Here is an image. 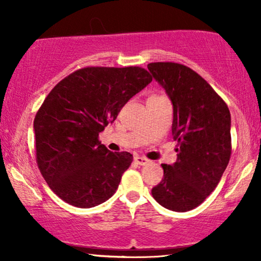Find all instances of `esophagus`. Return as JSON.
Instances as JSON below:
<instances>
[{"label": "esophagus", "mask_w": 261, "mask_h": 261, "mask_svg": "<svg viewBox=\"0 0 261 261\" xmlns=\"http://www.w3.org/2000/svg\"><path fill=\"white\" fill-rule=\"evenodd\" d=\"M134 161L136 162L137 164H140V166H146V164L149 163V160H147L146 157H140V155H136V157L134 158Z\"/></svg>", "instance_id": "1"}]
</instances>
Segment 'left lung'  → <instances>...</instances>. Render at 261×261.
I'll return each mask as SVG.
<instances>
[{"label": "left lung", "instance_id": "1", "mask_svg": "<svg viewBox=\"0 0 261 261\" xmlns=\"http://www.w3.org/2000/svg\"><path fill=\"white\" fill-rule=\"evenodd\" d=\"M149 72L173 103V139L176 162L162 164L163 179L152 196L163 207L185 212L197 207L215 190L232 152L227 104L188 66L151 62Z\"/></svg>", "mask_w": 261, "mask_h": 261}]
</instances>
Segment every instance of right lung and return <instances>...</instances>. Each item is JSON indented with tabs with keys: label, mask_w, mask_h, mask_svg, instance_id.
<instances>
[{
	"label": "right lung",
	"mask_w": 261,
	"mask_h": 261,
	"mask_svg": "<svg viewBox=\"0 0 261 261\" xmlns=\"http://www.w3.org/2000/svg\"><path fill=\"white\" fill-rule=\"evenodd\" d=\"M151 82L139 66H91L68 74L47 94L34 119L35 158L60 199L88 208L115 194L133 154L110 152L99 134Z\"/></svg>",
	"instance_id": "obj_1"
}]
</instances>
